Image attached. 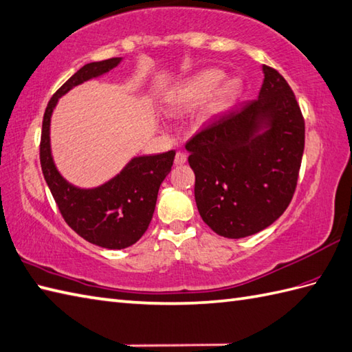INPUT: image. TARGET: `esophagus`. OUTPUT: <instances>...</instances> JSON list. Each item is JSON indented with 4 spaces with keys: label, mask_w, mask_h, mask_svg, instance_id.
<instances>
[{
    "label": "esophagus",
    "mask_w": 352,
    "mask_h": 352,
    "mask_svg": "<svg viewBox=\"0 0 352 352\" xmlns=\"http://www.w3.org/2000/svg\"><path fill=\"white\" fill-rule=\"evenodd\" d=\"M186 162V153L185 152H177L175 156V164L176 166H182Z\"/></svg>",
    "instance_id": "esophagus-1"
}]
</instances>
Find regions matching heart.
<instances>
[{
	"label": "heart",
	"mask_w": 352,
	"mask_h": 352,
	"mask_svg": "<svg viewBox=\"0 0 352 352\" xmlns=\"http://www.w3.org/2000/svg\"><path fill=\"white\" fill-rule=\"evenodd\" d=\"M224 80V72L218 69H206L203 72L194 75L188 81H185L181 87H179L175 95L170 99L171 110H184V108L194 107L203 100H206L209 96H212L215 90L220 87V84ZM242 84L239 80H229L224 82L220 90L217 91V96L214 104L210 105L209 113L214 114L224 110L236 100L241 95Z\"/></svg>",
	"instance_id": "obj_1"
}]
</instances>
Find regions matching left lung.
Wrapping results in <instances>:
<instances>
[{
    "mask_svg": "<svg viewBox=\"0 0 352 352\" xmlns=\"http://www.w3.org/2000/svg\"><path fill=\"white\" fill-rule=\"evenodd\" d=\"M259 98L217 117L185 149L201 220L224 238L268 228L291 203L304 152V117L292 89L263 66ZM262 127L267 129L263 133Z\"/></svg>",
    "mask_w": 352,
    "mask_h": 352,
    "instance_id": "left-lung-1",
    "label": "left lung"
}]
</instances>
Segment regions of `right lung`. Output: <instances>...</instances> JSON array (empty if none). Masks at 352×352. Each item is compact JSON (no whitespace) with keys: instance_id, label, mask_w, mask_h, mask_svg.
<instances>
[{"instance_id":"add662e5","label":"right lung","mask_w":352,"mask_h":352,"mask_svg":"<svg viewBox=\"0 0 352 352\" xmlns=\"http://www.w3.org/2000/svg\"><path fill=\"white\" fill-rule=\"evenodd\" d=\"M108 58L82 66L54 93L42 122L41 166L61 217L72 230L91 244L120 250L144 235L153 217L160 185L173 166L175 151L138 156L110 182L93 190H81L66 182L54 166L50 146V122L54 107L75 85L102 75L120 63Z\"/></svg>"}]
</instances>
